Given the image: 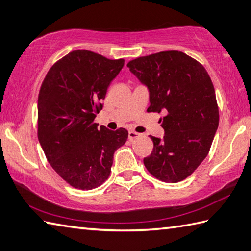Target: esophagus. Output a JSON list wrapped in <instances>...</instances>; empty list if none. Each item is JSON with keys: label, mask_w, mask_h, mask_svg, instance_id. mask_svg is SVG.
Instances as JSON below:
<instances>
[{"label": "esophagus", "mask_w": 251, "mask_h": 251, "mask_svg": "<svg viewBox=\"0 0 251 251\" xmlns=\"http://www.w3.org/2000/svg\"><path fill=\"white\" fill-rule=\"evenodd\" d=\"M140 135H141L140 133L134 132V131H130V132H129V140H130V141L135 140V138H137Z\"/></svg>", "instance_id": "34e87169"}]
</instances>
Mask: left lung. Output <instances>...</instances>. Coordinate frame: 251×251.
I'll use <instances>...</instances> for the list:
<instances>
[{"label": "left lung", "instance_id": "1", "mask_svg": "<svg viewBox=\"0 0 251 251\" xmlns=\"http://www.w3.org/2000/svg\"><path fill=\"white\" fill-rule=\"evenodd\" d=\"M127 68L149 89L148 113L160 119L165 135H150L152 152L147 171L165 182L190 176L207 157L219 125V109L210 77L196 59L168 50L131 60Z\"/></svg>", "mask_w": 251, "mask_h": 251}]
</instances>
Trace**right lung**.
<instances>
[{
  "label": "right lung",
  "mask_w": 251,
  "mask_h": 251,
  "mask_svg": "<svg viewBox=\"0 0 251 251\" xmlns=\"http://www.w3.org/2000/svg\"><path fill=\"white\" fill-rule=\"evenodd\" d=\"M124 64V59L74 50L50 68L41 86L38 141L51 168L76 189L101 186L110 174L115 151L126 142L124 127L110 131L94 122Z\"/></svg>",
  "instance_id": "add662e5"
}]
</instances>
